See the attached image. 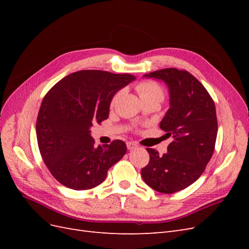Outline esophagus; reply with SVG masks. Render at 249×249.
<instances>
[{
	"label": "esophagus",
	"mask_w": 249,
	"mask_h": 249,
	"mask_svg": "<svg viewBox=\"0 0 249 249\" xmlns=\"http://www.w3.org/2000/svg\"><path fill=\"white\" fill-rule=\"evenodd\" d=\"M137 146H138V145H137L135 142H131V141L126 142V147H127V149H129V150H132V149H134V148H136Z\"/></svg>",
	"instance_id": "obj_1"
}]
</instances>
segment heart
<instances>
[{
	"label": "heart",
	"mask_w": 249,
	"mask_h": 249,
	"mask_svg": "<svg viewBox=\"0 0 249 249\" xmlns=\"http://www.w3.org/2000/svg\"><path fill=\"white\" fill-rule=\"evenodd\" d=\"M136 90L140 96L141 101H145V100H158V101H162L164 97V91L157 83L153 81H143L140 82L139 84L136 86ZM120 92H117L114 97L112 99L111 105H114L115 102L117 101L118 96Z\"/></svg>",
	"instance_id": "1"
}]
</instances>
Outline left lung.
<instances>
[{
	"instance_id": "left-lung-1",
	"label": "left lung",
	"mask_w": 249,
	"mask_h": 249,
	"mask_svg": "<svg viewBox=\"0 0 249 249\" xmlns=\"http://www.w3.org/2000/svg\"><path fill=\"white\" fill-rule=\"evenodd\" d=\"M143 77L168 87L169 109L160 123L172 142L160 156L147 148L149 163L142 168L145 184L161 193H175L193 184L206 169L217 137L215 104L201 83L186 71L165 69Z\"/></svg>"
}]
</instances>
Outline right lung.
<instances>
[{"instance_id": "1", "label": "right lung", "mask_w": 249, "mask_h": 249, "mask_svg": "<svg viewBox=\"0 0 249 249\" xmlns=\"http://www.w3.org/2000/svg\"><path fill=\"white\" fill-rule=\"evenodd\" d=\"M135 79L129 73L80 71L60 80L43 97L37 142L43 162L59 183L73 190L91 189L124 156L122 140L95 147L90 127L108 118L113 96Z\"/></svg>"}]
</instances>
